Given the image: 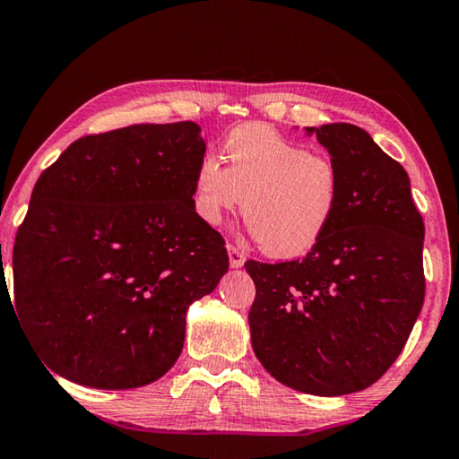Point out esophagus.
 Segmentation results:
<instances>
[{
	"instance_id": "obj_1",
	"label": "esophagus",
	"mask_w": 459,
	"mask_h": 459,
	"mask_svg": "<svg viewBox=\"0 0 459 459\" xmlns=\"http://www.w3.org/2000/svg\"><path fill=\"white\" fill-rule=\"evenodd\" d=\"M227 251H229L230 267L238 269V267H243V265H245V253H243V251H238L235 245H229V247H227Z\"/></svg>"
}]
</instances>
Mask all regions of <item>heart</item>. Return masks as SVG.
Returning <instances> with one entry per match:
<instances>
[{
	"instance_id": "obj_1",
	"label": "heart",
	"mask_w": 459,
	"mask_h": 459,
	"mask_svg": "<svg viewBox=\"0 0 459 459\" xmlns=\"http://www.w3.org/2000/svg\"><path fill=\"white\" fill-rule=\"evenodd\" d=\"M224 167L204 157L194 178V210L218 227L243 206L251 235L267 255L296 259L323 241L337 214L341 178L333 159L280 136L272 128L247 125L224 143Z\"/></svg>"
}]
</instances>
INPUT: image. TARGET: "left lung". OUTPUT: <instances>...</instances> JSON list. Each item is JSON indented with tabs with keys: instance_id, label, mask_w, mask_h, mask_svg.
<instances>
[{
	"instance_id": "8db88e82",
	"label": "left lung",
	"mask_w": 459,
	"mask_h": 459,
	"mask_svg": "<svg viewBox=\"0 0 459 459\" xmlns=\"http://www.w3.org/2000/svg\"><path fill=\"white\" fill-rule=\"evenodd\" d=\"M341 178L337 214L304 259L247 261L257 359L315 396L366 390L396 361L425 300V224L404 167L345 122L304 128Z\"/></svg>"
}]
</instances>
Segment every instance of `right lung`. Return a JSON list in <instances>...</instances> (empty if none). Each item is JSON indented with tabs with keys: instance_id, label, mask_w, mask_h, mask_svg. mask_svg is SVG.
<instances>
[{
	"instance_id": "obj_1",
	"label": "right lung",
	"mask_w": 459,
	"mask_h": 459,
	"mask_svg": "<svg viewBox=\"0 0 459 459\" xmlns=\"http://www.w3.org/2000/svg\"><path fill=\"white\" fill-rule=\"evenodd\" d=\"M200 130L187 120L83 136L36 181L13 292L55 374L128 390L178 361L187 308L229 272L224 238L194 210Z\"/></svg>"
}]
</instances>
